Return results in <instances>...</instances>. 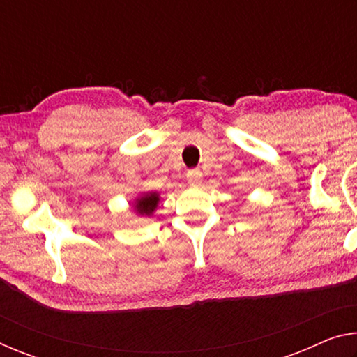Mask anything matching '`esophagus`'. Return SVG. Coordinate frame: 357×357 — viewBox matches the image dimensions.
<instances>
[{
  "mask_svg": "<svg viewBox=\"0 0 357 357\" xmlns=\"http://www.w3.org/2000/svg\"><path fill=\"white\" fill-rule=\"evenodd\" d=\"M187 183L190 185H198L202 183V173L200 170H190L187 173Z\"/></svg>",
  "mask_w": 357,
  "mask_h": 357,
  "instance_id": "34e87169",
  "label": "esophagus"
}]
</instances>
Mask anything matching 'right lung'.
<instances>
[{
    "mask_svg": "<svg viewBox=\"0 0 357 357\" xmlns=\"http://www.w3.org/2000/svg\"><path fill=\"white\" fill-rule=\"evenodd\" d=\"M135 208H137V213L142 214V215H151L154 213V209L157 206V203H159V193H144L143 197H138L137 202H135Z\"/></svg>",
    "mask_w": 357,
    "mask_h": 357,
    "instance_id": "right-lung-1",
    "label": "right lung"
}]
</instances>
